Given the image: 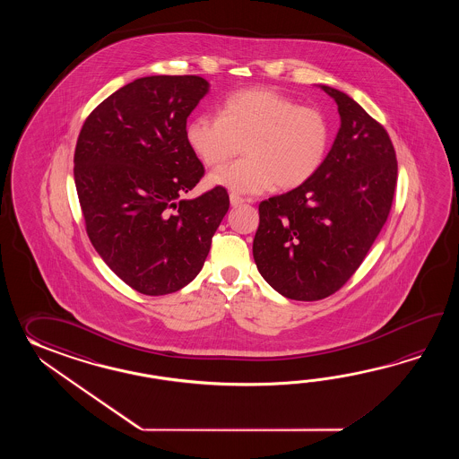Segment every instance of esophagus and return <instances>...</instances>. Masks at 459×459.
<instances>
[{"instance_id":"obj_1","label":"esophagus","mask_w":459,"mask_h":459,"mask_svg":"<svg viewBox=\"0 0 459 459\" xmlns=\"http://www.w3.org/2000/svg\"><path fill=\"white\" fill-rule=\"evenodd\" d=\"M230 202H231V205L238 206L244 204V202H251V200H247V198H244V196H239L238 194H230Z\"/></svg>"}]
</instances>
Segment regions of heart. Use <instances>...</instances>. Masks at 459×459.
I'll list each match as a JSON object with an SVG mask.
<instances>
[{"label": "heart", "instance_id": "1", "mask_svg": "<svg viewBox=\"0 0 459 459\" xmlns=\"http://www.w3.org/2000/svg\"><path fill=\"white\" fill-rule=\"evenodd\" d=\"M220 115H200L186 125V137L208 167V180L238 194H261L275 184L290 190L307 184L322 167L330 146V123L318 108L303 107L273 88L239 90L225 98Z\"/></svg>", "mask_w": 459, "mask_h": 459}]
</instances>
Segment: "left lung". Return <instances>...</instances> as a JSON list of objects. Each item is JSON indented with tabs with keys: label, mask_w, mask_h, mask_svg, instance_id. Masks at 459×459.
Segmentation results:
<instances>
[{
	"label": "left lung",
	"mask_w": 459,
	"mask_h": 459,
	"mask_svg": "<svg viewBox=\"0 0 459 459\" xmlns=\"http://www.w3.org/2000/svg\"><path fill=\"white\" fill-rule=\"evenodd\" d=\"M342 127L318 172L259 205L253 255L283 297L313 302L338 292L358 271L382 226L397 186L387 131L352 98L323 85Z\"/></svg>",
	"instance_id": "1"
}]
</instances>
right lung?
<instances>
[{
    "label": "right lung",
    "mask_w": 459,
    "mask_h": 459,
    "mask_svg": "<svg viewBox=\"0 0 459 459\" xmlns=\"http://www.w3.org/2000/svg\"><path fill=\"white\" fill-rule=\"evenodd\" d=\"M206 91L196 75L137 78L103 100L78 134L74 178L88 238L144 295L195 279L230 208L225 186L182 200L205 176L186 131Z\"/></svg>",
    "instance_id": "right-lung-1"
}]
</instances>
